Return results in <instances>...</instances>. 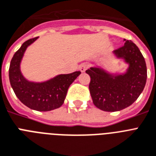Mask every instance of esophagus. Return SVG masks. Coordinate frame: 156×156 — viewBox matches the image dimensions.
<instances>
[{
	"label": "esophagus",
	"instance_id": "1",
	"mask_svg": "<svg viewBox=\"0 0 156 156\" xmlns=\"http://www.w3.org/2000/svg\"><path fill=\"white\" fill-rule=\"evenodd\" d=\"M88 68V65H87V64H85V63H83V64H81L79 66V69L80 72H82V73H84L86 70H87V69Z\"/></svg>",
	"mask_w": 156,
	"mask_h": 156
}]
</instances>
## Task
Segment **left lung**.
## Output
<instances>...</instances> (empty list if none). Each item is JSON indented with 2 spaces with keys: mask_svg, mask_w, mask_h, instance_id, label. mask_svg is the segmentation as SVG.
Instances as JSON below:
<instances>
[{
  "mask_svg": "<svg viewBox=\"0 0 156 156\" xmlns=\"http://www.w3.org/2000/svg\"><path fill=\"white\" fill-rule=\"evenodd\" d=\"M117 57L123 58L129 68L123 75L112 76L102 69L86 70L91 80L89 91L93 104L100 110L116 112L132 105L144 88L147 66L139 48L131 41L114 50Z\"/></svg>",
  "mask_w": 156,
  "mask_h": 156,
  "instance_id": "obj_1",
  "label": "left lung"
}]
</instances>
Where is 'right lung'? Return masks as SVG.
Here are the masks:
<instances>
[{
    "mask_svg": "<svg viewBox=\"0 0 156 156\" xmlns=\"http://www.w3.org/2000/svg\"><path fill=\"white\" fill-rule=\"evenodd\" d=\"M38 37L26 41L15 52L10 62L9 80L17 98L28 108L47 112L60 108L64 104L69 86L80 74L75 72L59 75L44 83H33L24 79L20 70V63L27 47Z\"/></svg>",
    "mask_w": 156,
    "mask_h": 156,
    "instance_id": "right-lung-1",
    "label": "right lung"
}]
</instances>
